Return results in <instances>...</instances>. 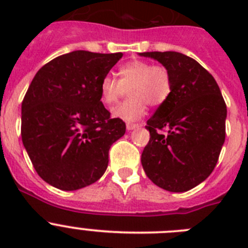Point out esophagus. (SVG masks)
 I'll return each instance as SVG.
<instances>
[{
	"instance_id": "esophagus-1",
	"label": "esophagus",
	"mask_w": 248,
	"mask_h": 248,
	"mask_svg": "<svg viewBox=\"0 0 248 248\" xmlns=\"http://www.w3.org/2000/svg\"><path fill=\"white\" fill-rule=\"evenodd\" d=\"M137 128H139V124H134V123H128V124H126V129H128V130H133V129Z\"/></svg>"
}]
</instances>
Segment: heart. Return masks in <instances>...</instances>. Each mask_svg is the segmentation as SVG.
Instances as JSON below:
<instances>
[{"label":"heart","mask_w":248,"mask_h":248,"mask_svg":"<svg viewBox=\"0 0 248 248\" xmlns=\"http://www.w3.org/2000/svg\"><path fill=\"white\" fill-rule=\"evenodd\" d=\"M119 79L105 76L100 82V99L105 105H114L129 89L130 97L113 109V114L126 122H134L144 115L146 104L159 107L169 99L172 89L171 74L161 64L146 61H131L120 65Z\"/></svg>","instance_id":"1"}]
</instances>
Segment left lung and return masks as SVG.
Wrapping results in <instances>:
<instances>
[{
    "label": "left lung",
    "mask_w": 248,
    "mask_h": 248,
    "mask_svg": "<svg viewBox=\"0 0 248 248\" xmlns=\"http://www.w3.org/2000/svg\"><path fill=\"white\" fill-rule=\"evenodd\" d=\"M140 56L168 68L172 82L169 99L146 122L150 140L141 165L161 189L187 191L207 179L217 164L226 137V103L214 77L195 59L179 52Z\"/></svg>",
    "instance_id": "1"
}]
</instances>
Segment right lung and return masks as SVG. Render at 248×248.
Returning <instances> with one entry per match:
<instances>
[{
  "label": "right lung",
  "instance_id": "obj_1",
  "mask_svg": "<svg viewBox=\"0 0 248 248\" xmlns=\"http://www.w3.org/2000/svg\"><path fill=\"white\" fill-rule=\"evenodd\" d=\"M123 53L74 50L43 65L22 102L21 137L37 174L64 191L99 180L125 134L100 100V82Z\"/></svg>",
  "mask_w": 248,
  "mask_h": 248
}]
</instances>
